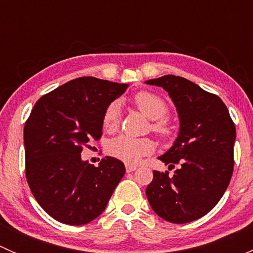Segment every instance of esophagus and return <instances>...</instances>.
Segmentation results:
<instances>
[{"instance_id": "1", "label": "esophagus", "mask_w": 253, "mask_h": 253, "mask_svg": "<svg viewBox=\"0 0 253 253\" xmlns=\"http://www.w3.org/2000/svg\"><path fill=\"white\" fill-rule=\"evenodd\" d=\"M134 170H137L136 165H131V164L126 165V171L127 172H132V171H134Z\"/></svg>"}]
</instances>
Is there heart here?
Returning <instances> with one entry per match:
<instances>
[{"label":"heart","instance_id":"obj_1","mask_svg":"<svg viewBox=\"0 0 253 253\" xmlns=\"http://www.w3.org/2000/svg\"><path fill=\"white\" fill-rule=\"evenodd\" d=\"M133 104L139 111H142L148 119L154 120L152 124V131L162 138H169L172 133L170 125L164 120L167 116V103L160 96L150 91H139L134 95ZM120 124V106L117 103H111L106 108L103 116V126L108 131L116 128ZM108 153L112 157L128 164H137L145 155H149L154 149L150 139L132 138L128 136H119L111 139L108 144Z\"/></svg>","mask_w":253,"mask_h":253}]
</instances>
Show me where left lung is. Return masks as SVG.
Instances as JSON below:
<instances>
[{"instance_id": "left-lung-1", "label": "left lung", "mask_w": 253, "mask_h": 253, "mask_svg": "<svg viewBox=\"0 0 253 253\" xmlns=\"http://www.w3.org/2000/svg\"><path fill=\"white\" fill-rule=\"evenodd\" d=\"M145 83L169 93L180 119L174 145L159 157L169 168L177 164L178 168L172 176L154 170L145 195L164 220L175 224L197 220L215 207L230 182L235 125L218 95L188 79L167 75Z\"/></svg>"}]
</instances>
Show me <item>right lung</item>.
<instances>
[{
	"label": "right lung",
	"instance_id": "obj_1",
	"mask_svg": "<svg viewBox=\"0 0 253 253\" xmlns=\"http://www.w3.org/2000/svg\"><path fill=\"white\" fill-rule=\"evenodd\" d=\"M128 84L81 77L35 103L24 126L25 176L35 200L50 216L84 225L100 215L124 177L125 165L105 157L99 167L83 162L89 139H100L106 108Z\"/></svg>",
	"mask_w": 253,
	"mask_h": 253
}]
</instances>
